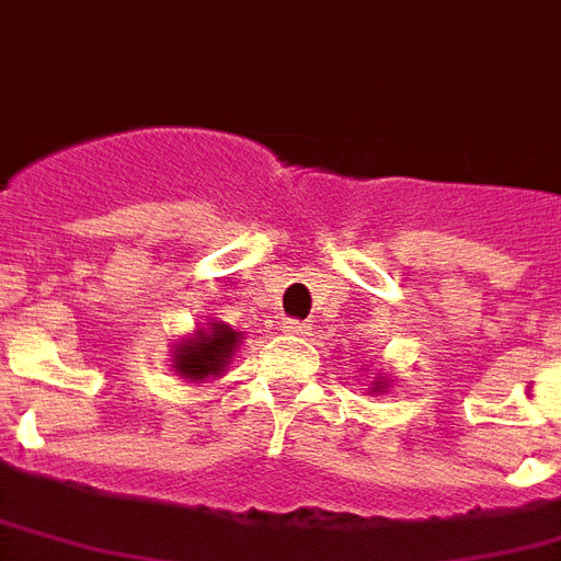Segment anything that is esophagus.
<instances>
[{
    "label": "esophagus",
    "instance_id": "esophagus-1",
    "mask_svg": "<svg viewBox=\"0 0 561 561\" xmlns=\"http://www.w3.org/2000/svg\"><path fill=\"white\" fill-rule=\"evenodd\" d=\"M282 329H285V332H288V335H294V337H306L309 335V323H302V320H282Z\"/></svg>",
    "mask_w": 561,
    "mask_h": 561
}]
</instances>
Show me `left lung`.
Instances as JSON below:
<instances>
[{
    "instance_id": "8db88e82",
    "label": "left lung",
    "mask_w": 561,
    "mask_h": 561,
    "mask_svg": "<svg viewBox=\"0 0 561 561\" xmlns=\"http://www.w3.org/2000/svg\"><path fill=\"white\" fill-rule=\"evenodd\" d=\"M385 385H388V382H385V379H382V376H379V382H374V391H382V388H385Z\"/></svg>"
}]
</instances>
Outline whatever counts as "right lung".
<instances>
[{"label":"right lung","mask_w":561,"mask_h":561,"mask_svg":"<svg viewBox=\"0 0 561 561\" xmlns=\"http://www.w3.org/2000/svg\"><path fill=\"white\" fill-rule=\"evenodd\" d=\"M238 344H241V332L214 320L205 329H196L185 341H179L173 350V367L191 382H205L208 376L224 374Z\"/></svg>","instance_id":"obj_1"}]
</instances>
